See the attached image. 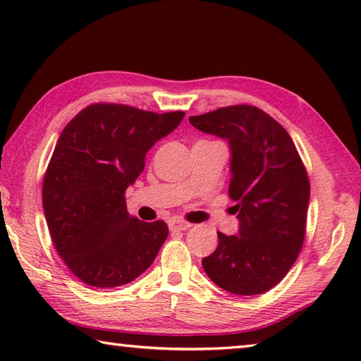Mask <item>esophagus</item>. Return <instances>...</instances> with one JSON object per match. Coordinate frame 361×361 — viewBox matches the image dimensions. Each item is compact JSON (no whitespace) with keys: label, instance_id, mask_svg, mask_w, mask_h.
<instances>
[{"label":"esophagus","instance_id":"34e87169","mask_svg":"<svg viewBox=\"0 0 361 361\" xmlns=\"http://www.w3.org/2000/svg\"><path fill=\"white\" fill-rule=\"evenodd\" d=\"M169 228L170 231H186L191 228V224L183 221V219H172V221L169 223Z\"/></svg>","mask_w":361,"mask_h":361}]
</instances>
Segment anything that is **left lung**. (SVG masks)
Wrapping results in <instances>:
<instances>
[{
    "instance_id": "left-lung-1",
    "label": "left lung",
    "mask_w": 361,
    "mask_h": 361,
    "mask_svg": "<svg viewBox=\"0 0 361 361\" xmlns=\"http://www.w3.org/2000/svg\"><path fill=\"white\" fill-rule=\"evenodd\" d=\"M189 122L229 142V197L240 221L237 235L218 232L204 271L232 295H261L288 274L302 248L310 183L301 156L288 132L252 105L218 108Z\"/></svg>"
}]
</instances>
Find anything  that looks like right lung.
<instances>
[{
	"label": "right lung",
	"mask_w": 361,
	"mask_h": 361,
	"mask_svg": "<svg viewBox=\"0 0 361 361\" xmlns=\"http://www.w3.org/2000/svg\"><path fill=\"white\" fill-rule=\"evenodd\" d=\"M183 118V111L94 103L60 133L44 173L42 209L54 247L81 282L114 288L152 264L169 228L162 219L129 215L124 194L143 172L146 152Z\"/></svg>",
	"instance_id": "right-lung-1"
}]
</instances>
